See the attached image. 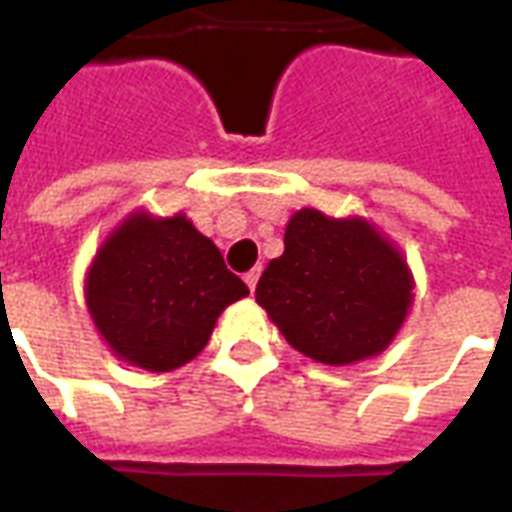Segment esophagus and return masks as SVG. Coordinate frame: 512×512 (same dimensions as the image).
Here are the masks:
<instances>
[{"label": "esophagus", "mask_w": 512, "mask_h": 512, "mask_svg": "<svg viewBox=\"0 0 512 512\" xmlns=\"http://www.w3.org/2000/svg\"><path fill=\"white\" fill-rule=\"evenodd\" d=\"M257 279H260V265H257V268H252L249 273H244V282H247V287L252 292H255V287H257Z\"/></svg>", "instance_id": "1"}]
</instances>
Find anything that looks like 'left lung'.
Instances as JSON below:
<instances>
[{
	"instance_id": "obj_1",
	"label": "left lung",
	"mask_w": 512,
	"mask_h": 512,
	"mask_svg": "<svg viewBox=\"0 0 512 512\" xmlns=\"http://www.w3.org/2000/svg\"><path fill=\"white\" fill-rule=\"evenodd\" d=\"M403 249L360 214L298 209L284 252L265 265L255 300L292 349L322 365H354L395 341L413 306Z\"/></svg>"
}]
</instances>
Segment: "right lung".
Segmentation results:
<instances>
[{
    "label": "right lung",
    "instance_id": "1",
    "mask_svg": "<svg viewBox=\"0 0 512 512\" xmlns=\"http://www.w3.org/2000/svg\"><path fill=\"white\" fill-rule=\"evenodd\" d=\"M83 295L117 360L171 373L204 351L222 311L249 290L187 214L134 209L96 249Z\"/></svg>",
    "mask_w": 512,
    "mask_h": 512
}]
</instances>
